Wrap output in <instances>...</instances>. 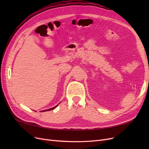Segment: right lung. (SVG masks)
I'll return each instance as SVG.
<instances>
[{
	"instance_id": "1",
	"label": "right lung",
	"mask_w": 149,
	"mask_h": 149,
	"mask_svg": "<svg viewBox=\"0 0 149 149\" xmlns=\"http://www.w3.org/2000/svg\"><path fill=\"white\" fill-rule=\"evenodd\" d=\"M57 106H58V105H56V106H55V107H53L51 108V109H47V110H44V111H48L53 110V109H55V108L57 107ZM42 111H41V112H42Z\"/></svg>"
}]
</instances>
